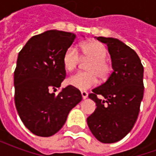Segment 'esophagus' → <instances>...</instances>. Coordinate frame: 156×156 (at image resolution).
<instances>
[{"label": "esophagus", "mask_w": 156, "mask_h": 156, "mask_svg": "<svg viewBox=\"0 0 156 156\" xmlns=\"http://www.w3.org/2000/svg\"><path fill=\"white\" fill-rule=\"evenodd\" d=\"M81 94H82V97H83V99H85V98H88V93L86 91H82L81 92Z\"/></svg>", "instance_id": "34e87169"}]
</instances>
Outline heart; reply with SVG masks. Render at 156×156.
<instances>
[{
    "label": "heart",
    "mask_w": 156,
    "mask_h": 156,
    "mask_svg": "<svg viewBox=\"0 0 156 156\" xmlns=\"http://www.w3.org/2000/svg\"><path fill=\"white\" fill-rule=\"evenodd\" d=\"M81 50L85 58L90 62L87 66L88 72H78L68 78V83L73 88L86 90L98 83V77L107 79L112 72L110 64L106 61L107 48L98 41H89L82 44ZM80 61V55L74 46L66 50L63 56V65L68 71H73Z\"/></svg>",
    "instance_id": "1"
}]
</instances>
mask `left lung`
Masks as SVG:
<instances>
[{"label":"left lung","mask_w":156,"mask_h":156,"mask_svg":"<svg viewBox=\"0 0 156 156\" xmlns=\"http://www.w3.org/2000/svg\"><path fill=\"white\" fill-rule=\"evenodd\" d=\"M97 39L108 46L113 72L88 95L97 108L87 123L98 140L110 144L127 135L137 120L144 96V68L137 53L123 41L104 37ZM98 95L105 99H98Z\"/></svg>","instance_id":"left-lung-1"}]
</instances>
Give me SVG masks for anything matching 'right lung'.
Returning a JSON list of instances; mask_svg holds the SVG:
<instances>
[{
	"label": "right lung",
	"mask_w": 156,
	"mask_h": 156,
	"mask_svg": "<svg viewBox=\"0 0 156 156\" xmlns=\"http://www.w3.org/2000/svg\"><path fill=\"white\" fill-rule=\"evenodd\" d=\"M75 38L71 32L50 30L33 36L19 52L14 72L16 108L24 125L37 136L58 132L82 100L80 91L71 85L57 95L51 92L66 77L63 56Z\"/></svg>",
	"instance_id": "obj_1"
}]
</instances>
